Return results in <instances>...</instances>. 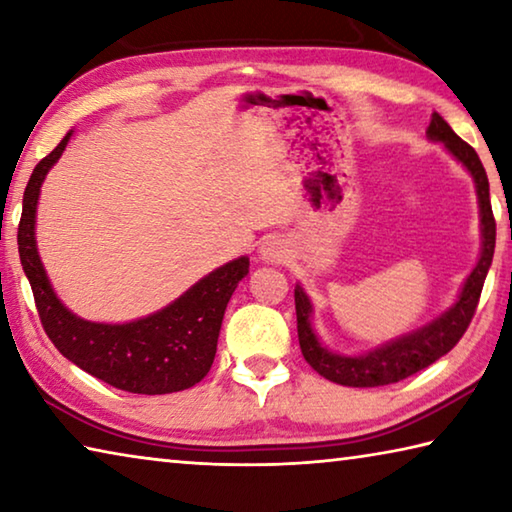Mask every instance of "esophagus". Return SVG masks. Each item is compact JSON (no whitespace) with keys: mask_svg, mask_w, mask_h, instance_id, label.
Here are the masks:
<instances>
[{"mask_svg":"<svg viewBox=\"0 0 512 512\" xmlns=\"http://www.w3.org/2000/svg\"><path fill=\"white\" fill-rule=\"evenodd\" d=\"M287 255H289L287 246H284V241L277 239V237L264 239L262 248H259V257H262L264 262H282V259Z\"/></svg>","mask_w":512,"mask_h":512,"instance_id":"34e87169","label":"esophagus"}]
</instances>
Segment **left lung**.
<instances>
[{
  "mask_svg": "<svg viewBox=\"0 0 512 512\" xmlns=\"http://www.w3.org/2000/svg\"><path fill=\"white\" fill-rule=\"evenodd\" d=\"M427 137L431 142L443 144L474 180L481 216L479 262L472 268V273L467 275L461 293H458L456 302L447 311H443L438 318H433L431 323L413 329L409 334L397 336L393 341L381 343L375 350H368L363 354H339L323 345V341L314 332V327H311L314 305H311L305 289L296 284L298 341L302 357H305V361L320 377L334 381V384L352 388H375L395 384V381L415 375V372L431 366L433 361L445 357L461 341V336L465 334V329L474 316L476 305H479L485 275H488L492 255H495L497 237V225L490 205L488 176H485V169L476 151L452 131V126L438 112L431 115Z\"/></svg>",
  "mask_w": 512,
  "mask_h": 512,
  "instance_id": "1",
  "label": "left lung"
}]
</instances>
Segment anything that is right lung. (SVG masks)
<instances>
[{"mask_svg":"<svg viewBox=\"0 0 512 512\" xmlns=\"http://www.w3.org/2000/svg\"><path fill=\"white\" fill-rule=\"evenodd\" d=\"M72 133L33 169L17 228L20 262L29 277L42 327L63 357L119 391L164 395L192 388L212 368L225 307L237 284L248 275L250 259H232L201 277L171 305L131 323H94L76 316L51 287L36 241L40 187Z\"/></svg>","mask_w":512,"mask_h":512,"instance_id":"obj_1","label":"right lung"}]
</instances>
